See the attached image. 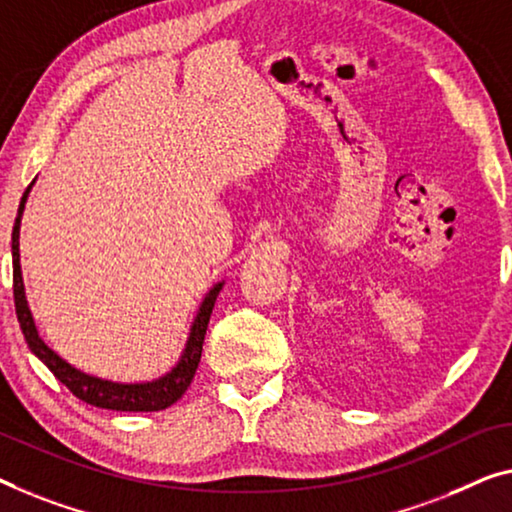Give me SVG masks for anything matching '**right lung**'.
I'll use <instances>...</instances> for the list:
<instances>
[{
	"mask_svg": "<svg viewBox=\"0 0 512 512\" xmlns=\"http://www.w3.org/2000/svg\"><path fill=\"white\" fill-rule=\"evenodd\" d=\"M32 186L34 181L29 183L25 195H22L18 216H15L13 234H11L13 301H15V315H18V322H20L22 335H25L27 347L32 349V354L38 358V361L48 365L52 375H55L61 384L75 395V398H80L87 404H94V407L112 409V411H160V409L172 407V404L188 391L190 381L195 377V370L202 358V345H204V335H207L213 303H216L225 280L216 282V285L207 292V296L202 299L193 324H190L186 347H183L177 365H174L170 372H165L163 377L124 384V381H112V379L87 375V372H82L75 368V365L64 361V358H61L50 345H45V340L38 335L32 310H29L25 280H22V266H20V225H22V213H25L27 197L32 193Z\"/></svg>",
	"mask_w": 512,
	"mask_h": 512,
	"instance_id": "add662e5",
	"label": "right lung"
}]
</instances>
